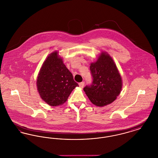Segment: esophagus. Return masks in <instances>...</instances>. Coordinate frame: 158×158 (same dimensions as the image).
<instances>
[{"instance_id":"esophagus-1","label":"esophagus","mask_w":158,"mask_h":158,"mask_svg":"<svg viewBox=\"0 0 158 158\" xmlns=\"http://www.w3.org/2000/svg\"><path fill=\"white\" fill-rule=\"evenodd\" d=\"M84 85H85V82H82L79 83V87H80V88H83Z\"/></svg>"}]
</instances>
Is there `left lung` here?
Instances as JSON below:
<instances>
[{
	"instance_id": "1",
	"label": "left lung",
	"mask_w": 158,
	"mask_h": 158,
	"mask_svg": "<svg viewBox=\"0 0 158 158\" xmlns=\"http://www.w3.org/2000/svg\"><path fill=\"white\" fill-rule=\"evenodd\" d=\"M92 83L83 90L91 102L104 106L114 101L120 94L122 79L112 57L102 52L97 60L90 66Z\"/></svg>"
}]
</instances>
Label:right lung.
<instances>
[{
  "label": "right lung",
  "instance_id": "obj_1",
  "mask_svg": "<svg viewBox=\"0 0 158 158\" xmlns=\"http://www.w3.org/2000/svg\"><path fill=\"white\" fill-rule=\"evenodd\" d=\"M59 52L51 53L44 61L37 79V90L41 99L48 105H62L78 84L66 67Z\"/></svg>",
  "mask_w": 158,
  "mask_h": 158
}]
</instances>
